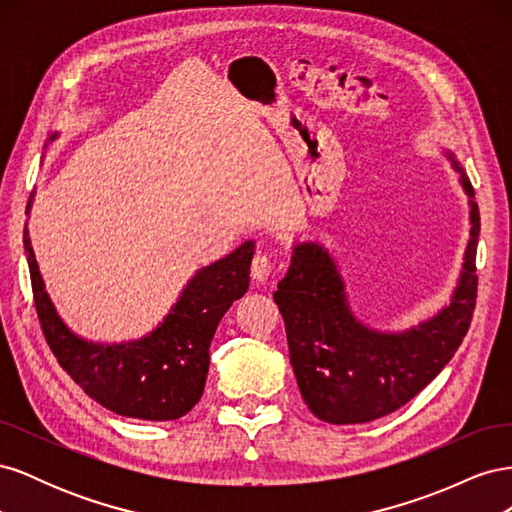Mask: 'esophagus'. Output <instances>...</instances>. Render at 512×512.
I'll return each mask as SVG.
<instances>
[{
    "instance_id": "1",
    "label": "esophagus",
    "mask_w": 512,
    "mask_h": 512,
    "mask_svg": "<svg viewBox=\"0 0 512 512\" xmlns=\"http://www.w3.org/2000/svg\"><path fill=\"white\" fill-rule=\"evenodd\" d=\"M271 271H273L271 258H269L267 254L258 252V254L254 256V260H252V277H254V280H256V282H265L267 277L271 275Z\"/></svg>"
}]
</instances>
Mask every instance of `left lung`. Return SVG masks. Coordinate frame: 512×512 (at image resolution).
Wrapping results in <instances>:
<instances>
[{"label": "left lung", "instance_id": "1", "mask_svg": "<svg viewBox=\"0 0 512 512\" xmlns=\"http://www.w3.org/2000/svg\"><path fill=\"white\" fill-rule=\"evenodd\" d=\"M444 153L470 196V239L451 303L433 318L401 333L365 327L348 305L335 258L314 241L292 247L288 273L273 299L286 324L303 401L324 423H369L406 406L453 359L470 329L480 215L466 170L455 153Z\"/></svg>", "mask_w": 512, "mask_h": 512}]
</instances>
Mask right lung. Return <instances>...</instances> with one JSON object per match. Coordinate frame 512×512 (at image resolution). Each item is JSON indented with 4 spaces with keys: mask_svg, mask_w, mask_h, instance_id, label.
I'll use <instances>...</instances> for the list:
<instances>
[{
    "mask_svg": "<svg viewBox=\"0 0 512 512\" xmlns=\"http://www.w3.org/2000/svg\"><path fill=\"white\" fill-rule=\"evenodd\" d=\"M55 136L57 132L51 134V143ZM23 245L46 344L91 399L115 414L141 421H175L198 404L215 329L250 286L254 241H245L235 252L198 269L158 327L123 344H94L74 335L44 290L27 224Z\"/></svg>",
    "mask_w": 512,
    "mask_h": 512,
    "instance_id": "add662e5",
    "label": "right lung"
}]
</instances>
